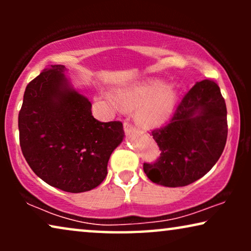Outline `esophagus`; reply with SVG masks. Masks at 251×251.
<instances>
[{
  "label": "esophagus",
  "mask_w": 251,
  "mask_h": 251,
  "mask_svg": "<svg viewBox=\"0 0 251 251\" xmlns=\"http://www.w3.org/2000/svg\"><path fill=\"white\" fill-rule=\"evenodd\" d=\"M123 126H125V131L126 133H130L132 131H135V128H133V126L131 125V123H129L128 121H125V123H123Z\"/></svg>",
  "instance_id": "34e87169"
}]
</instances>
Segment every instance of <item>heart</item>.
Returning a JSON list of instances; mask_svg holds the SVG:
<instances>
[{
  "mask_svg": "<svg viewBox=\"0 0 251 251\" xmlns=\"http://www.w3.org/2000/svg\"><path fill=\"white\" fill-rule=\"evenodd\" d=\"M177 97L176 85L162 84L157 78H151L120 89L113 101L123 109L138 107L137 121L147 128H157L174 113Z\"/></svg>",
  "mask_w": 251,
  "mask_h": 251,
  "instance_id": "obj_1",
  "label": "heart"
}]
</instances>
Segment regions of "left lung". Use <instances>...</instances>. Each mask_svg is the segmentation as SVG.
Listing matches in <instances>:
<instances>
[{
    "label": "left lung",
    "mask_w": 251,
    "mask_h": 251,
    "mask_svg": "<svg viewBox=\"0 0 251 251\" xmlns=\"http://www.w3.org/2000/svg\"><path fill=\"white\" fill-rule=\"evenodd\" d=\"M152 136L161 154L155 163H144V171L153 183L180 187L203 177L221 157L227 138V111L218 85L197 82L171 121Z\"/></svg>",
    "instance_id": "8db88e82"
}]
</instances>
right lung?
Segmentation results:
<instances>
[{
    "mask_svg": "<svg viewBox=\"0 0 251 251\" xmlns=\"http://www.w3.org/2000/svg\"><path fill=\"white\" fill-rule=\"evenodd\" d=\"M64 65H51L27 84L18 116L24 157L36 176L70 193L97 187L113 151L122 143V122H100L91 102L75 90Z\"/></svg>",
    "mask_w": 251,
    "mask_h": 251,
    "instance_id": "1",
    "label": "right lung"
}]
</instances>
